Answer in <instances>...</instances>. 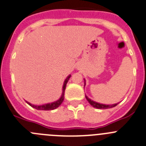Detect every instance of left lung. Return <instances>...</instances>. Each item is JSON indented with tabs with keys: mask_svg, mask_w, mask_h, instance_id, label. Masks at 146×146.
<instances>
[{
	"mask_svg": "<svg viewBox=\"0 0 146 146\" xmlns=\"http://www.w3.org/2000/svg\"><path fill=\"white\" fill-rule=\"evenodd\" d=\"M86 98L87 101L89 102V104H91L92 106H93L94 108H96V109H100V110H103V109H110V108H112V107H115V106L117 105V104H110V105H106V104H100V103H97V102H94V101H92V99H90L89 98L87 97L86 96Z\"/></svg>",
	"mask_w": 146,
	"mask_h": 146,
	"instance_id": "left-lung-1",
	"label": "left lung"
}]
</instances>
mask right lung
Instances as JSON below:
<instances>
[{"mask_svg": "<svg viewBox=\"0 0 146 146\" xmlns=\"http://www.w3.org/2000/svg\"><path fill=\"white\" fill-rule=\"evenodd\" d=\"M70 76H70V75H69V76L67 77L66 79L65 80V81H64L63 86H62V96H61V97L60 98L58 101H56V102H52V103H50V104H43V105H39V106L34 105V104H31V103L27 102V101H26V102H27L29 105H30L31 107H33V108L36 109V110H54V109L58 108V107H59L61 104H62V102H63L64 94H65V88H66V84H67V83H68V81L69 78H70Z\"/></svg>", "mask_w": 146, "mask_h": 146, "instance_id": "right-lung-1", "label": "right lung"}]
</instances>
